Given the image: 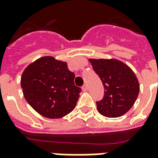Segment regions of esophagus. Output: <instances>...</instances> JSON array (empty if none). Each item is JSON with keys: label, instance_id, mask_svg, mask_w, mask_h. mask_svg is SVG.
I'll return each instance as SVG.
<instances>
[{"label": "esophagus", "instance_id": "34e87169", "mask_svg": "<svg viewBox=\"0 0 158 158\" xmlns=\"http://www.w3.org/2000/svg\"><path fill=\"white\" fill-rule=\"evenodd\" d=\"M82 90L84 91V92H86L88 90V85L87 84H84L83 86H82Z\"/></svg>", "mask_w": 158, "mask_h": 158}]
</instances>
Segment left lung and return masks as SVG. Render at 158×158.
<instances>
[{"mask_svg":"<svg viewBox=\"0 0 158 158\" xmlns=\"http://www.w3.org/2000/svg\"><path fill=\"white\" fill-rule=\"evenodd\" d=\"M89 62L104 87L103 99L96 103L98 113L108 118L126 114L134 104L140 90L134 72L115 59H89Z\"/></svg>","mask_w":158,"mask_h":158,"instance_id":"8db88e82","label":"left lung"}]
</instances>
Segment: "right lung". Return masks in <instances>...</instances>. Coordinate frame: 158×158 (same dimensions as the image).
<instances>
[{"label":"right lung","mask_w":158,"mask_h":158,"mask_svg":"<svg viewBox=\"0 0 158 158\" xmlns=\"http://www.w3.org/2000/svg\"><path fill=\"white\" fill-rule=\"evenodd\" d=\"M75 75L66 62L44 56L24 70L20 85L26 100L38 114L60 118L76 106L81 89L74 85Z\"/></svg>","instance_id":"right-lung-1"}]
</instances>
